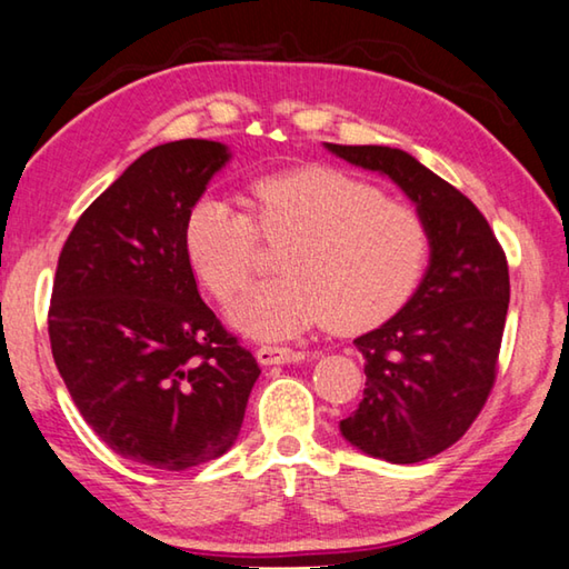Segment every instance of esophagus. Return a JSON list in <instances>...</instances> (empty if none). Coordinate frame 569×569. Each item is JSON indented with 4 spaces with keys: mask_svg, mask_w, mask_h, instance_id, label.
Returning a JSON list of instances; mask_svg holds the SVG:
<instances>
[{
    "mask_svg": "<svg viewBox=\"0 0 569 569\" xmlns=\"http://www.w3.org/2000/svg\"><path fill=\"white\" fill-rule=\"evenodd\" d=\"M257 360L262 362V366H284V362L305 360V352L290 350V348H277V346H262L257 348Z\"/></svg>",
    "mask_w": 569,
    "mask_h": 569,
    "instance_id": "34e87169",
    "label": "esophagus"
}]
</instances>
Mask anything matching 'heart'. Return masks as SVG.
<instances>
[{"label":"heart","mask_w":569,"mask_h":569,"mask_svg":"<svg viewBox=\"0 0 569 569\" xmlns=\"http://www.w3.org/2000/svg\"><path fill=\"white\" fill-rule=\"evenodd\" d=\"M249 213L201 197L183 223V251L221 302L244 290L259 259V237L279 247L282 277L251 287L229 320L259 340H284L328 322L338 332L368 330L408 302L428 262V229L413 207L335 166L259 176Z\"/></svg>","instance_id":"heart-1"}]
</instances>
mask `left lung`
I'll return each mask as SVG.
<instances>
[{"label": "left lung", "mask_w": 569, "mask_h": 569, "mask_svg": "<svg viewBox=\"0 0 569 569\" xmlns=\"http://www.w3.org/2000/svg\"><path fill=\"white\" fill-rule=\"evenodd\" d=\"M378 171L416 203L428 229V269L400 310L356 338L366 390L340 421L346 441L390 463H418L469 431L495 388L509 307V267L489 221L441 176L388 146L325 143Z\"/></svg>", "instance_id": "obj_1"}]
</instances>
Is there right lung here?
Masks as SVG:
<instances>
[{"label": "right lung", "instance_id": "add662e5", "mask_svg": "<svg viewBox=\"0 0 569 569\" xmlns=\"http://www.w3.org/2000/svg\"><path fill=\"white\" fill-rule=\"evenodd\" d=\"M231 158L186 138L136 158L82 211L60 251L52 358L110 449L183 471L234 446L259 366L201 300L183 223Z\"/></svg>", "mask_w": 569, "mask_h": 569}]
</instances>
